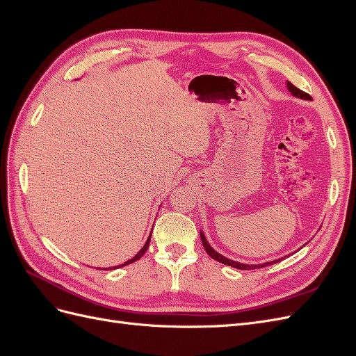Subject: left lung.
<instances>
[{"label":"left lung","mask_w":356,"mask_h":356,"mask_svg":"<svg viewBox=\"0 0 356 356\" xmlns=\"http://www.w3.org/2000/svg\"><path fill=\"white\" fill-rule=\"evenodd\" d=\"M286 88H288V90H289L291 93H293L294 96H297V98H300V99H310V96H309L307 93H305V92H301L300 89H297L293 83L286 81ZM200 239H202L204 251H207L208 255H209L211 258H213L215 261H220V263H222V264H225V266H232V267H234V268H241V270H254V268H261V267H264V266H270V264H275V263L282 260V258H279V260H273V261L263 263V264H243V263H238V261H233V260H230V258L224 257V255H221L220 252L215 251L213 248L208 243V241H207V238H204V234H203L202 230H200Z\"/></svg>","instance_id":"left-lung-1"}]
</instances>
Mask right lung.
Instances as JSON below:
<instances>
[{"mask_svg":"<svg viewBox=\"0 0 356 356\" xmlns=\"http://www.w3.org/2000/svg\"><path fill=\"white\" fill-rule=\"evenodd\" d=\"M149 241H152V233H149V236H148V239H147V242H145V245L141 248V250H139V252L134 257V258H131V260H127L126 263H123V264H118V266H114V267H108V270H113V268H118V267H123V266H127V264H131V263H134V261H136V260H139V258H141L144 254H145V251L148 250V245H149Z\"/></svg>","mask_w":356,"mask_h":356,"instance_id":"obj_1","label":"right lung"}]
</instances>
